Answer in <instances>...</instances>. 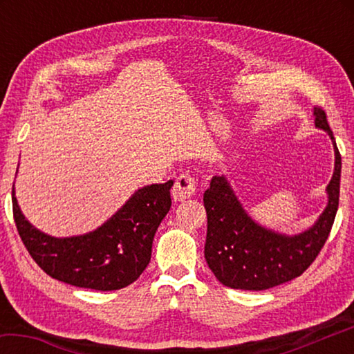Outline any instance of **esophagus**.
Listing matches in <instances>:
<instances>
[{
	"label": "esophagus",
	"mask_w": 354,
	"mask_h": 354,
	"mask_svg": "<svg viewBox=\"0 0 354 354\" xmlns=\"http://www.w3.org/2000/svg\"><path fill=\"white\" fill-rule=\"evenodd\" d=\"M196 192V181L195 178L189 173H183L176 178V183L171 189V196L175 201H184L194 196Z\"/></svg>",
	"instance_id": "obj_1"
}]
</instances>
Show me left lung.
<instances>
[{
  "label": "left lung",
  "instance_id": "8db88e82",
  "mask_svg": "<svg viewBox=\"0 0 354 354\" xmlns=\"http://www.w3.org/2000/svg\"><path fill=\"white\" fill-rule=\"evenodd\" d=\"M314 123L333 142L334 171L326 185V206L308 230L289 236L262 226L245 211L226 176L211 179L203 196L207 214L205 257L223 286L267 290L284 284L306 270L325 245L339 207L342 160L326 113L320 107H314Z\"/></svg>",
  "mask_w": 354,
  "mask_h": 354
}]
</instances>
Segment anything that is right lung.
<instances>
[{
  "label": "right lung",
  "mask_w": 354,
  "mask_h": 354,
  "mask_svg": "<svg viewBox=\"0 0 354 354\" xmlns=\"http://www.w3.org/2000/svg\"><path fill=\"white\" fill-rule=\"evenodd\" d=\"M171 185L170 179L136 190L97 230L70 237L37 230L23 215L15 185L12 207L23 243L46 274L84 289L118 290L134 283L149 263L154 234L171 206Z\"/></svg>",
  "instance_id": "obj_1"
}]
</instances>
